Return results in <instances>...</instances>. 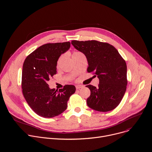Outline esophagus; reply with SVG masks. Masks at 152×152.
<instances>
[{
	"label": "esophagus",
	"instance_id": "obj_1",
	"mask_svg": "<svg viewBox=\"0 0 152 152\" xmlns=\"http://www.w3.org/2000/svg\"><path fill=\"white\" fill-rule=\"evenodd\" d=\"M76 89H81V88H83V86H81V85H77L76 86Z\"/></svg>",
	"mask_w": 152,
	"mask_h": 152
}]
</instances>
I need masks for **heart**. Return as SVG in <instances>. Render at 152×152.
<instances>
[{
  "mask_svg": "<svg viewBox=\"0 0 152 152\" xmlns=\"http://www.w3.org/2000/svg\"><path fill=\"white\" fill-rule=\"evenodd\" d=\"M81 54H82V53H81L80 52H78V51H74V52L72 53V59H74L75 57H77V56H80V55H81ZM63 57V55L60 56L58 57V60H57V64H56L57 67H59V66H60V63H61V61H62Z\"/></svg>",
  "mask_w": 152,
  "mask_h": 152,
  "instance_id": "b5f03b06",
  "label": "heart"
}]
</instances>
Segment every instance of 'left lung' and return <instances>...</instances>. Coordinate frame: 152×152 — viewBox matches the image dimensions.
<instances>
[{"label": "left lung", "mask_w": 152, "mask_h": 152, "mask_svg": "<svg viewBox=\"0 0 152 152\" xmlns=\"http://www.w3.org/2000/svg\"><path fill=\"white\" fill-rule=\"evenodd\" d=\"M72 45L86 57L88 72L99 78L98 87L86 86L91 91L88 106L96 111L109 112L120 103L127 85L125 60L112 45L96 40H72ZM96 76V75H95Z\"/></svg>", "instance_id": "obj_1"}]
</instances>
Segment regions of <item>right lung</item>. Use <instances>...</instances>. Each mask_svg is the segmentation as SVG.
<instances>
[{"instance_id":"add662e5","label":"right lung","mask_w":152,"mask_h":152,"mask_svg":"<svg viewBox=\"0 0 152 152\" xmlns=\"http://www.w3.org/2000/svg\"><path fill=\"white\" fill-rule=\"evenodd\" d=\"M71 43H46L39 47L23 64V95L32 110L43 118H53L63 113L67 101L75 93L74 85H65L58 91L50 89L48 81L57 74V61L70 48Z\"/></svg>"}]
</instances>
